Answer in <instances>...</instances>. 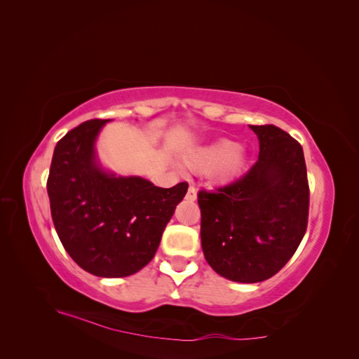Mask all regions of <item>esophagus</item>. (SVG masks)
<instances>
[{"instance_id": "esophagus-1", "label": "esophagus", "mask_w": 359, "mask_h": 359, "mask_svg": "<svg viewBox=\"0 0 359 359\" xmlns=\"http://www.w3.org/2000/svg\"><path fill=\"white\" fill-rule=\"evenodd\" d=\"M196 198H198L196 189H194L193 186H190L189 190H187V194H186V199H187V201H196Z\"/></svg>"}]
</instances>
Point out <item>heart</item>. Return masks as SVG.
Returning a JSON list of instances; mask_svg holds the SVG:
<instances>
[{
	"label": "heart",
	"instance_id": "1",
	"mask_svg": "<svg viewBox=\"0 0 359 359\" xmlns=\"http://www.w3.org/2000/svg\"><path fill=\"white\" fill-rule=\"evenodd\" d=\"M190 170L202 172L210 169V177L217 182L231 181L241 173L245 163V151L241 145H232L229 140H217L190 151L184 158Z\"/></svg>",
	"mask_w": 359,
	"mask_h": 359
}]
</instances>
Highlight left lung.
Masks as SVG:
<instances>
[{
  "label": "left lung",
  "instance_id": "obj_1",
  "mask_svg": "<svg viewBox=\"0 0 359 359\" xmlns=\"http://www.w3.org/2000/svg\"><path fill=\"white\" fill-rule=\"evenodd\" d=\"M250 128L259 139L252 169L198 194L206 262L240 283L264 281L289 262L307 231L310 202L302 147L273 124Z\"/></svg>",
  "mask_w": 359,
  "mask_h": 359
}]
</instances>
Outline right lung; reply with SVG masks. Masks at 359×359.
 <instances>
[{
  "label": "right lung",
  "mask_w": 359,
  "mask_h": 359,
  "mask_svg": "<svg viewBox=\"0 0 359 359\" xmlns=\"http://www.w3.org/2000/svg\"><path fill=\"white\" fill-rule=\"evenodd\" d=\"M107 121L90 119L60 140L48 194L53 226L70 257L86 273L118 278L151 262L189 184L161 189L140 177L106 172L95 140Z\"/></svg>",
  "instance_id": "obj_1"
}]
</instances>
